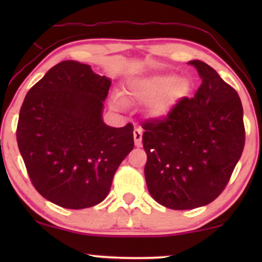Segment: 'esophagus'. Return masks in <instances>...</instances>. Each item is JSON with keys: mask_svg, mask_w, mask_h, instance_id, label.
<instances>
[{"mask_svg": "<svg viewBox=\"0 0 262 262\" xmlns=\"http://www.w3.org/2000/svg\"><path fill=\"white\" fill-rule=\"evenodd\" d=\"M142 136H143V130L141 127L136 126L135 130H134V139H135L136 146H141L142 145Z\"/></svg>", "mask_w": 262, "mask_h": 262, "instance_id": "esophagus-1", "label": "esophagus"}]
</instances>
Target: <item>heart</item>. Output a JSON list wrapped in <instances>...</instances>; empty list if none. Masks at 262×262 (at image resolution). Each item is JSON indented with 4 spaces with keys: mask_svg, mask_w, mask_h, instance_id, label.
Returning <instances> with one entry per match:
<instances>
[{
    "mask_svg": "<svg viewBox=\"0 0 262 262\" xmlns=\"http://www.w3.org/2000/svg\"><path fill=\"white\" fill-rule=\"evenodd\" d=\"M188 89L186 81L177 82V77L171 75H155L132 82L128 87V95L141 102H149L156 99L152 105V113L162 117L187 94ZM116 103L123 105V99L117 96Z\"/></svg>",
    "mask_w": 262,
    "mask_h": 262,
    "instance_id": "1",
    "label": "heart"
}]
</instances>
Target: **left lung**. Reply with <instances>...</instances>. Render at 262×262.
Masks as SVG:
<instances>
[{
  "instance_id": "obj_1",
  "label": "left lung",
  "mask_w": 262,
  "mask_h": 262,
  "mask_svg": "<svg viewBox=\"0 0 262 262\" xmlns=\"http://www.w3.org/2000/svg\"><path fill=\"white\" fill-rule=\"evenodd\" d=\"M194 98H182L162 119L143 123L144 175L161 205L189 210L223 192L245 148L243 108L237 92L202 60Z\"/></svg>"
}]
</instances>
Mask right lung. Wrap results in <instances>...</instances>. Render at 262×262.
<instances>
[{"label":"right lung","mask_w":262,"mask_h":262,"mask_svg":"<svg viewBox=\"0 0 262 262\" xmlns=\"http://www.w3.org/2000/svg\"><path fill=\"white\" fill-rule=\"evenodd\" d=\"M111 80L91 66L63 60L25 98L16 141L34 188L56 205L101 203L118 167L134 149V126L111 127L102 108Z\"/></svg>","instance_id":"right-lung-1"}]
</instances>
